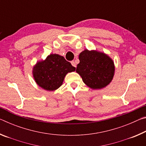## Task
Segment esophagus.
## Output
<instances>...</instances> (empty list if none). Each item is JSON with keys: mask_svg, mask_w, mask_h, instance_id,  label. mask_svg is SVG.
Returning a JSON list of instances; mask_svg holds the SVG:
<instances>
[{"mask_svg": "<svg viewBox=\"0 0 146 146\" xmlns=\"http://www.w3.org/2000/svg\"><path fill=\"white\" fill-rule=\"evenodd\" d=\"M71 64H72V66H73V67L76 68V64H75V62H74V61H71Z\"/></svg>", "mask_w": 146, "mask_h": 146, "instance_id": "obj_1", "label": "esophagus"}]
</instances>
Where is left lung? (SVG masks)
Masks as SVG:
<instances>
[{
  "instance_id": "8db88e82",
  "label": "left lung",
  "mask_w": 146,
  "mask_h": 146,
  "mask_svg": "<svg viewBox=\"0 0 146 146\" xmlns=\"http://www.w3.org/2000/svg\"><path fill=\"white\" fill-rule=\"evenodd\" d=\"M76 71L83 82L92 89L106 87L112 80L115 72L113 60L103 53L85 49L78 56Z\"/></svg>"
}]
</instances>
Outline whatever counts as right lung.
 I'll list each match as a JSON object with an SVG mask.
<instances>
[{"label":"right lung","mask_w":146,"mask_h":146,"mask_svg":"<svg viewBox=\"0 0 146 146\" xmlns=\"http://www.w3.org/2000/svg\"><path fill=\"white\" fill-rule=\"evenodd\" d=\"M75 71V68L64 56L51 54L45 60L36 64L33 74L39 86L46 90L53 91L62 84L66 74Z\"/></svg>","instance_id":"1"}]
</instances>
